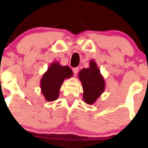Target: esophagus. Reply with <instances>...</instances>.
I'll list each match as a JSON object with an SVG mask.
<instances>
[{"label":"esophagus","instance_id":"obj_1","mask_svg":"<svg viewBox=\"0 0 148 148\" xmlns=\"http://www.w3.org/2000/svg\"><path fill=\"white\" fill-rule=\"evenodd\" d=\"M78 70H79V67H75L73 69V73H75V74H77L78 73Z\"/></svg>","mask_w":148,"mask_h":148}]
</instances>
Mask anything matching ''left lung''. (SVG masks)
Masks as SVG:
<instances>
[{
	"mask_svg": "<svg viewBox=\"0 0 148 148\" xmlns=\"http://www.w3.org/2000/svg\"><path fill=\"white\" fill-rule=\"evenodd\" d=\"M90 67L84 68L78 73L83 88V99L87 104H92L96 101L105 89L104 77L101 74L94 60H90Z\"/></svg>",
	"mask_w": 148,
	"mask_h": 148,
	"instance_id": "left-lung-1",
	"label": "left lung"
}]
</instances>
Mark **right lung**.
<instances>
[{"mask_svg": "<svg viewBox=\"0 0 148 148\" xmlns=\"http://www.w3.org/2000/svg\"><path fill=\"white\" fill-rule=\"evenodd\" d=\"M73 73L70 67L61 66L58 61H54L50 64L40 79L41 93L47 101L58 99L60 89L66 78H71Z\"/></svg>", "mask_w": 148, "mask_h": 148, "instance_id": "right-lung-1", "label": "right lung"}]
</instances>
